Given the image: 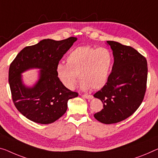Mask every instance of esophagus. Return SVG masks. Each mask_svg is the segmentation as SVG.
<instances>
[{
  "instance_id": "34e87169",
  "label": "esophagus",
  "mask_w": 158,
  "mask_h": 158,
  "mask_svg": "<svg viewBox=\"0 0 158 158\" xmlns=\"http://www.w3.org/2000/svg\"><path fill=\"white\" fill-rule=\"evenodd\" d=\"M82 97H83L85 99H93V95H88V94H84V95H82Z\"/></svg>"
}]
</instances>
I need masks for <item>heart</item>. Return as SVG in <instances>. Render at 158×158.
I'll return each instance as SVG.
<instances>
[{"label": "heart", "instance_id": "1", "mask_svg": "<svg viewBox=\"0 0 158 158\" xmlns=\"http://www.w3.org/2000/svg\"><path fill=\"white\" fill-rule=\"evenodd\" d=\"M113 65V55L108 48L85 46L75 48L66 56V64L56 67L57 77L65 87L74 88L77 76L83 90L102 88L106 83Z\"/></svg>", "mask_w": 158, "mask_h": 158}]
</instances>
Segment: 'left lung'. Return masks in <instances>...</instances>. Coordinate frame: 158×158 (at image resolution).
<instances>
[{
    "label": "left lung",
    "instance_id": "1",
    "mask_svg": "<svg viewBox=\"0 0 158 158\" xmlns=\"http://www.w3.org/2000/svg\"><path fill=\"white\" fill-rule=\"evenodd\" d=\"M106 44L112 50L114 62L106 85L94 94L104 104L94 116L101 123L111 124L129 117L141 104L148 65L145 58L135 48L114 41H106Z\"/></svg>",
    "mask_w": 158,
    "mask_h": 158
}]
</instances>
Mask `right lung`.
<instances>
[{
  "mask_svg": "<svg viewBox=\"0 0 158 158\" xmlns=\"http://www.w3.org/2000/svg\"><path fill=\"white\" fill-rule=\"evenodd\" d=\"M43 40L20 51L9 69V85L17 110L31 121L48 124L59 119L68 108V101L78 94L65 87L57 77L56 67L77 41ZM40 69L38 80L31 86L23 83L22 73Z\"/></svg>",
  "mask_w": 158,
  "mask_h": 158,
  "instance_id": "obj_1",
  "label": "right lung"
}]
</instances>
